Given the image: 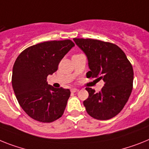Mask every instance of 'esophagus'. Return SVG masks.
Listing matches in <instances>:
<instances>
[{"mask_svg": "<svg viewBox=\"0 0 149 149\" xmlns=\"http://www.w3.org/2000/svg\"><path fill=\"white\" fill-rule=\"evenodd\" d=\"M70 91H71V92H76L78 91V89H77V88H71Z\"/></svg>", "mask_w": 149, "mask_h": 149, "instance_id": "esophagus-1", "label": "esophagus"}]
</instances>
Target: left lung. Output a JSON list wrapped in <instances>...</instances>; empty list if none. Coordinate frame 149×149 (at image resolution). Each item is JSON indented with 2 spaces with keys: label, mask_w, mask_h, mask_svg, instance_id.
Instances as JSON below:
<instances>
[{
  "label": "left lung",
  "mask_w": 149,
  "mask_h": 149,
  "mask_svg": "<svg viewBox=\"0 0 149 149\" xmlns=\"http://www.w3.org/2000/svg\"><path fill=\"white\" fill-rule=\"evenodd\" d=\"M84 51L90 71L87 77L103 79L99 92L87 87L88 97L83 102L87 113L97 120H109L123 110L132 90L133 69L122 50L115 44L92 38H73Z\"/></svg>",
  "instance_id": "left-lung-1"
}]
</instances>
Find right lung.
<instances>
[{
    "mask_svg": "<svg viewBox=\"0 0 149 149\" xmlns=\"http://www.w3.org/2000/svg\"><path fill=\"white\" fill-rule=\"evenodd\" d=\"M74 45L69 39L45 42L27 47L17 57L12 86L19 105L32 119L51 123L63 115L70 91L54 88L47 84V77L57 70Z\"/></svg>",
    "mask_w": 149,
    "mask_h": 149,
    "instance_id": "right-lung-1",
    "label": "right lung"
}]
</instances>
